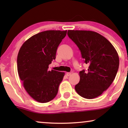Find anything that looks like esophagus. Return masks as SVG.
<instances>
[{
  "mask_svg": "<svg viewBox=\"0 0 128 128\" xmlns=\"http://www.w3.org/2000/svg\"><path fill=\"white\" fill-rule=\"evenodd\" d=\"M71 73H70V72H67V73H66V75H67L68 76H70V75H71Z\"/></svg>",
  "mask_w": 128,
  "mask_h": 128,
  "instance_id": "1",
  "label": "esophagus"
}]
</instances>
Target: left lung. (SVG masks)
Returning a JSON list of instances; mask_svg holds the SVG:
<instances>
[{"label": "left lung", "mask_w": 128, "mask_h": 128, "mask_svg": "<svg viewBox=\"0 0 128 128\" xmlns=\"http://www.w3.org/2000/svg\"><path fill=\"white\" fill-rule=\"evenodd\" d=\"M68 35L88 64L87 71L79 72L80 82L75 90L87 99L98 97L115 79L120 64L118 54L107 39L94 31L68 30Z\"/></svg>", "instance_id": "left-lung-1"}]
</instances>
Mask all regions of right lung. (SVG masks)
<instances>
[{"instance_id":"add662e5","label":"right lung","mask_w":128,"mask_h":128,"mask_svg":"<svg viewBox=\"0 0 128 128\" xmlns=\"http://www.w3.org/2000/svg\"><path fill=\"white\" fill-rule=\"evenodd\" d=\"M67 30L39 32L22 45L17 56V70L28 94L35 100L45 103L56 97L64 72L48 70L56 58L59 45Z\"/></svg>"}]
</instances>
